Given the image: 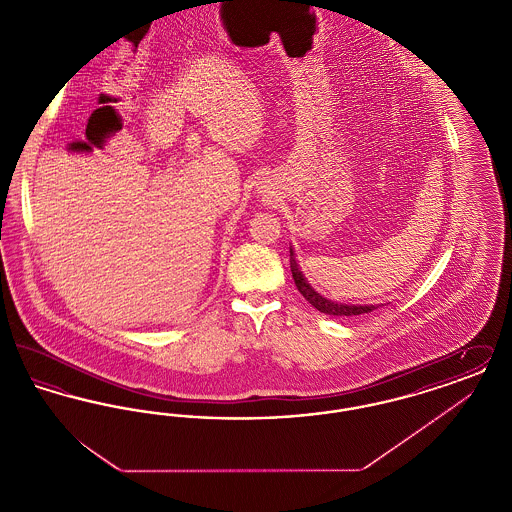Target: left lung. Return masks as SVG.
Masks as SVG:
<instances>
[{"label": "left lung", "instance_id": "1", "mask_svg": "<svg viewBox=\"0 0 512 512\" xmlns=\"http://www.w3.org/2000/svg\"><path fill=\"white\" fill-rule=\"evenodd\" d=\"M290 268H292L293 282H295L299 293H301L317 311L324 313V315H330V317H355V315H363V313H370V311L376 309L374 305H345V303H336V301H330V299H326L324 295L315 292V288L307 282V278L303 276L301 268L297 265L292 247H290Z\"/></svg>", "mask_w": 512, "mask_h": 512}]
</instances>
